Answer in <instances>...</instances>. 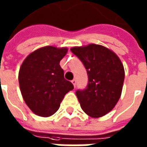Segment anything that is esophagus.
<instances>
[{"label":"esophagus","instance_id":"esophagus-1","mask_svg":"<svg viewBox=\"0 0 147 147\" xmlns=\"http://www.w3.org/2000/svg\"><path fill=\"white\" fill-rule=\"evenodd\" d=\"M71 83H72V84L74 85V87H76V79H73V80H71Z\"/></svg>","mask_w":147,"mask_h":147}]
</instances>
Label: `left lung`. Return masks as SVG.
Listing matches in <instances>:
<instances>
[{"label":"left lung","mask_w":147,"mask_h":147,"mask_svg":"<svg viewBox=\"0 0 147 147\" xmlns=\"http://www.w3.org/2000/svg\"><path fill=\"white\" fill-rule=\"evenodd\" d=\"M71 52L86 68L88 83L76 94L82 109L92 117L109 113L119 100L125 79L124 67L113 51L103 46L75 47Z\"/></svg>","instance_id":"left-lung-1"}]
</instances>
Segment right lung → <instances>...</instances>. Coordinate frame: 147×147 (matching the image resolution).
<instances>
[{
	"label": "right lung",
	"instance_id": "add662e5",
	"mask_svg": "<svg viewBox=\"0 0 147 147\" xmlns=\"http://www.w3.org/2000/svg\"><path fill=\"white\" fill-rule=\"evenodd\" d=\"M67 48L47 46L30 53L20 67L18 80L24 100L31 111L40 117H50L73 84L64 79L59 65Z\"/></svg>",
	"mask_w": 147,
	"mask_h": 147
}]
</instances>
